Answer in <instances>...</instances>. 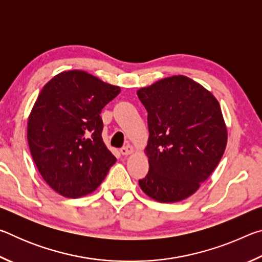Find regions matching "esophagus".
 Wrapping results in <instances>:
<instances>
[{
    "label": "esophagus",
    "instance_id": "esophagus-1",
    "mask_svg": "<svg viewBox=\"0 0 262 262\" xmlns=\"http://www.w3.org/2000/svg\"><path fill=\"white\" fill-rule=\"evenodd\" d=\"M133 151H134V149H133L132 145H126V147H122L120 149V152L123 156H128V155L133 154Z\"/></svg>",
    "mask_w": 262,
    "mask_h": 262
}]
</instances>
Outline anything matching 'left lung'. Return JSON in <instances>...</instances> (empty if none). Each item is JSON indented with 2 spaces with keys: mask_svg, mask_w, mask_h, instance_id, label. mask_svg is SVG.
<instances>
[{
  "mask_svg": "<svg viewBox=\"0 0 262 262\" xmlns=\"http://www.w3.org/2000/svg\"><path fill=\"white\" fill-rule=\"evenodd\" d=\"M148 112L149 172L141 189L158 202L185 200L219 165L228 132L219 101L207 89L178 75L137 91Z\"/></svg>",
  "mask_w": 262,
  "mask_h": 262,
  "instance_id": "8db88e82",
  "label": "left lung"
}]
</instances>
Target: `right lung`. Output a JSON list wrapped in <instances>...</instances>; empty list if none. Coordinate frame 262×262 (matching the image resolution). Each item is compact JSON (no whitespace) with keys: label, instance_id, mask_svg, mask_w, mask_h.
I'll return each instance as SVG.
<instances>
[{"label":"right lung","instance_id":"1","mask_svg":"<svg viewBox=\"0 0 262 262\" xmlns=\"http://www.w3.org/2000/svg\"><path fill=\"white\" fill-rule=\"evenodd\" d=\"M119 94V86L82 70L57 74L39 94L28 121L30 151L62 196L92 193L117 161L101 137L100 113Z\"/></svg>","mask_w":262,"mask_h":262}]
</instances>
